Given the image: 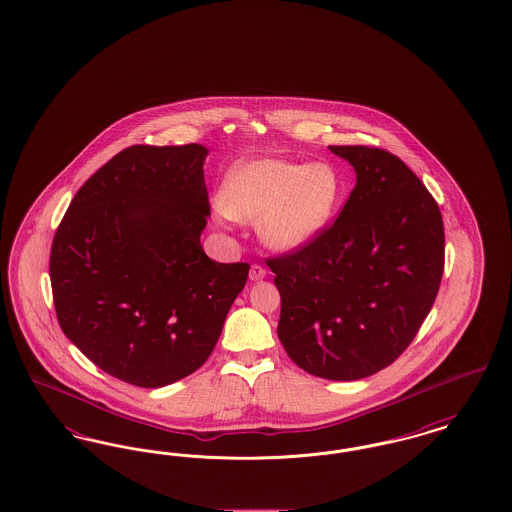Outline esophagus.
<instances>
[{
    "mask_svg": "<svg viewBox=\"0 0 512 512\" xmlns=\"http://www.w3.org/2000/svg\"><path fill=\"white\" fill-rule=\"evenodd\" d=\"M267 276V268L263 267V265H251L249 268V280H253V282H259V280H263Z\"/></svg>",
    "mask_w": 512,
    "mask_h": 512,
    "instance_id": "34e87169",
    "label": "esophagus"
}]
</instances>
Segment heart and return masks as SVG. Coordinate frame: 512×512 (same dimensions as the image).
<instances>
[{
    "instance_id": "heart-1",
    "label": "heart",
    "mask_w": 512,
    "mask_h": 512,
    "mask_svg": "<svg viewBox=\"0 0 512 512\" xmlns=\"http://www.w3.org/2000/svg\"><path fill=\"white\" fill-rule=\"evenodd\" d=\"M341 199L343 180L332 163L251 159L226 174L217 219L255 222L268 247L292 251L317 238L334 219Z\"/></svg>"
}]
</instances>
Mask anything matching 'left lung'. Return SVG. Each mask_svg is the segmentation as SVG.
Wrapping results in <instances>:
<instances>
[{"label":"left lung","mask_w":512,"mask_h":512,"mask_svg":"<svg viewBox=\"0 0 512 512\" xmlns=\"http://www.w3.org/2000/svg\"><path fill=\"white\" fill-rule=\"evenodd\" d=\"M330 151L357 172L340 217L267 265L290 359L347 382L391 365L414 340L438 295L445 234L436 199L399 157L380 147Z\"/></svg>","instance_id":"left-lung-1"}]
</instances>
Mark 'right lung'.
I'll list each match as a JSON object with an SVG mask.
<instances>
[{
    "label": "right lung",
    "instance_id": "add662e5",
    "mask_svg": "<svg viewBox=\"0 0 512 512\" xmlns=\"http://www.w3.org/2000/svg\"><path fill=\"white\" fill-rule=\"evenodd\" d=\"M207 147L132 146L74 195L49 257L61 330L103 372L140 388L190 376L213 353L247 263L211 261Z\"/></svg>",
    "mask_w": 512,
    "mask_h": 512
}]
</instances>
